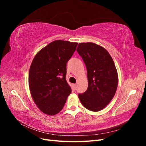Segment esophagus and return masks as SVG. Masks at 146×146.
<instances>
[{
  "mask_svg": "<svg viewBox=\"0 0 146 146\" xmlns=\"http://www.w3.org/2000/svg\"><path fill=\"white\" fill-rule=\"evenodd\" d=\"M73 87H74V89L76 90L77 89V85H76V84H73Z\"/></svg>",
  "mask_w": 146,
  "mask_h": 146,
  "instance_id": "34e87169",
  "label": "esophagus"
}]
</instances>
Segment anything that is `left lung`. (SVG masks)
<instances>
[{
  "mask_svg": "<svg viewBox=\"0 0 146 146\" xmlns=\"http://www.w3.org/2000/svg\"><path fill=\"white\" fill-rule=\"evenodd\" d=\"M77 51L85 63L88 75L87 90L78 98L84 107L92 111L104 109L115 95L118 74L108 52L94 42L79 43Z\"/></svg>",
  "mask_w": 146,
  "mask_h": 146,
  "instance_id": "obj_1",
  "label": "left lung"
}]
</instances>
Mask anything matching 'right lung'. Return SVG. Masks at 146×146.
<instances>
[{"label":"right lung","mask_w":146,"mask_h":146,"mask_svg":"<svg viewBox=\"0 0 146 146\" xmlns=\"http://www.w3.org/2000/svg\"><path fill=\"white\" fill-rule=\"evenodd\" d=\"M77 42H51L39 50L31 64L29 85L33 101L46 114L54 116L63 109L71 88L66 81V63Z\"/></svg>","instance_id":"add662e5"}]
</instances>
